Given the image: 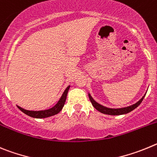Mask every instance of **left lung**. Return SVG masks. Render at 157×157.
Listing matches in <instances>:
<instances>
[{
	"label": "left lung",
	"instance_id": "obj_1",
	"mask_svg": "<svg viewBox=\"0 0 157 157\" xmlns=\"http://www.w3.org/2000/svg\"><path fill=\"white\" fill-rule=\"evenodd\" d=\"M145 95H144L143 97H142V98L138 101V102H136L135 104H134V105H130V106H128V107H124V108L111 109V108H107V107L103 106V105L98 104V102H96V101L93 99V98L91 96V94H88L90 101H91L92 105L96 109L98 110V111H99L100 113H101L108 114V115H113V116L123 115V114H126V113H128L131 112L132 110H134L135 108H137L138 105H140L141 102H142V100H143L144 97H145Z\"/></svg>",
	"mask_w": 157,
	"mask_h": 157
}]
</instances>
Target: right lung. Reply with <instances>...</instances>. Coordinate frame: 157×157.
Listing matches in <instances>:
<instances>
[{
  "instance_id": "right-lung-1",
  "label": "right lung",
  "mask_w": 157,
  "mask_h": 157,
  "mask_svg": "<svg viewBox=\"0 0 157 157\" xmlns=\"http://www.w3.org/2000/svg\"><path fill=\"white\" fill-rule=\"evenodd\" d=\"M70 87V86H68V87H66V90L63 92V95L61 96L60 99L57 102V104H56V105H54L52 108L48 109L40 110V111H32V110L24 109L21 108L20 106H18V105L17 106H18V108L22 113H24L26 115L29 116V117H33V118H46V117H52V116H54L56 114L59 113L62 110V109L63 108V106L65 105V102H66V96H67V93H68Z\"/></svg>"
}]
</instances>
